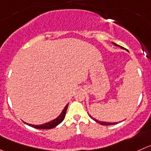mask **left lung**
<instances>
[{"label": "left lung", "mask_w": 151, "mask_h": 151, "mask_svg": "<svg viewBox=\"0 0 151 151\" xmlns=\"http://www.w3.org/2000/svg\"><path fill=\"white\" fill-rule=\"evenodd\" d=\"M112 43H113V44H114V46H118V47H120L121 49H124V48H123V47H122V46H119V45L116 44V43H113V42H112ZM89 116H90V117L91 118V119H93V120L95 121V122H98V123H99V124H100V125H114V124L118 123V122H101V121H99V120H97V119H94V118L91 117V115H89Z\"/></svg>", "instance_id": "obj_1"}]
</instances>
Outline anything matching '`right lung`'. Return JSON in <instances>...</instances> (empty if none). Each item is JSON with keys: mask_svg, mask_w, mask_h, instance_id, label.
I'll return each mask as SVG.
<instances>
[{"mask_svg": "<svg viewBox=\"0 0 151 151\" xmlns=\"http://www.w3.org/2000/svg\"><path fill=\"white\" fill-rule=\"evenodd\" d=\"M68 103L65 105V107L64 108V109L63 110V111L61 112L60 114L56 118V119H53V120L50 121V122H48L46 123L43 124V125H32V124H29V123H25L26 125H29V126L32 127V128H38V129H52V128H55L56 127L57 125H58L59 124H60L61 122H63V120L64 119L65 116V114H66V111H67V108H68Z\"/></svg>", "mask_w": 151, "mask_h": 151, "instance_id": "add662e5", "label": "right lung"}]
</instances>
